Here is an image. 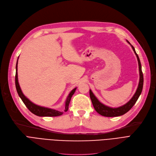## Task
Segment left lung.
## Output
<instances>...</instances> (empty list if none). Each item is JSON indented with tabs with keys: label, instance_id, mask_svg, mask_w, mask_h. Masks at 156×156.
Here are the masks:
<instances>
[{
	"label": "left lung",
	"instance_id": "left-lung-1",
	"mask_svg": "<svg viewBox=\"0 0 156 156\" xmlns=\"http://www.w3.org/2000/svg\"><path fill=\"white\" fill-rule=\"evenodd\" d=\"M126 41L132 47V49H133L134 53L137 57V62H138V66H139V73H140V80H139V83H138L137 88L136 90V93L132 97V98L127 102L125 104L123 105H122L118 107H111L107 106L103 104V103H101L98 99L97 98L96 96L93 94V92L90 89L89 90V94L90 98L92 101V103L94 106V108L96 110V111L100 114L101 116H105V117H116L122 116V115L125 114V113L127 112L130 110V108L134 106V105L137 101V99L139 98L140 94H141V92L143 90V75L142 73V69H141V62L140 60V58L138 56L137 54L136 53V50L131 45V44L128 41V40H126Z\"/></svg>",
	"mask_w": 156,
	"mask_h": 156
}]
</instances>
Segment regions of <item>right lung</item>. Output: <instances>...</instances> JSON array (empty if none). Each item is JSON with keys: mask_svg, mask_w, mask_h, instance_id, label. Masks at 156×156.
I'll return each mask as SVG.
<instances>
[{"mask_svg": "<svg viewBox=\"0 0 156 156\" xmlns=\"http://www.w3.org/2000/svg\"><path fill=\"white\" fill-rule=\"evenodd\" d=\"M18 59H17L16 61V74H15V85H16V91L18 93V94L19 97L22 100L23 103H24L25 105L27 107V108L30 110L33 114L37 115L38 116L40 117H55V116H61V115L63 114V111H57L55 110V109L53 108H51L48 107H45L42 106H40L38 105H36L35 103H33L31 101L29 100L23 94L22 91L20 89V85L19 83V80H18V73H17V67H18ZM77 87H75L73 89L71 92L69 94V95L67 97V99L65 102V108H64V112H67L68 111V108H69V103H70L71 97L74 94V93L76 91Z\"/></svg>", "mask_w": 156, "mask_h": 156, "instance_id": "right-lung-1", "label": "right lung"}]
</instances>
